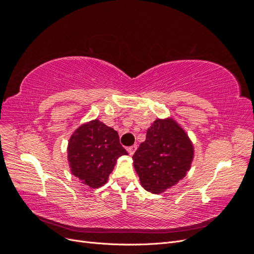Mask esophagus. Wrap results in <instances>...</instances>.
Wrapping results in <instances>:
<instances>
[{
	"instance_id": "esophagus-1",
	"label": "esophagus",
	"mask_w": 254,
	"mask_h": 254,
	"mask_svg": "<svg viewBox=\"0 0 254 254\" xmlns=\"http://www.w3.org/2000/svg\"><path fill=\"white\" fill-rule=\"evenodd\" d=\"M136 148H137L136 145H132V146H130V147H127V151H128V153H129L130 156H132L133 153H134V151L136 150Z\"/></svg>"
}]
</instances>
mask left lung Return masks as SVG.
<instances>
[{
    "instance_id": "1",
    "label": "left lung",
    "mask_w": 254,
    "mask_h": 254,
    "mask_svg": "<svg viewBox=\"0 0 254 254\" xmlns=\"http://www.w3.org/2000/svg\"><path fill=\"white\" fill-rule=\"evenodd\" d=\"M193 157V144L186 131L173 119H158L132 159L142 187L160 194L187 175Z\"/></svg>"
}]
</instances>
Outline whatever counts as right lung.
Here are the masks:
<instances>
[{"instance_id":"obj_1","label":"right lung","mask_w":254,"mask_h":254,"mask_svg":"<svg viewBox=\"0 0 254 254\" xmlns=\"http://www.w3.org/2000/svg\"><path fill=\"white\" fill-rule=\"evenodd\" d=\"M127 155L119 133L98 120L81 125L67 145V160L72 174L92 189L108 180L119 157Z\"/></svg>"}]
</instances>
